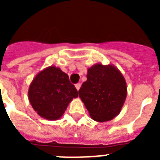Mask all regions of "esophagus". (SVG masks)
Returning <instances> with one entry per match:
<instances>
[{
	"label": "esophagus",
	"mask_w": 160,
	"mask_h": 160,
	"mask_svg": "<svg viewBox=\"0 0 160 160\" xmlns=\"http://www.w3.org/2000/svg\"><path fill=\"white\" fill-rule=\"evenodd\" d=\"M75 87L76 89H77V90H79V89L81 87V84H80V83H77V84L75 85Z\"/></svg>",
	"instance_id": "obj_1"
}]
</instances>
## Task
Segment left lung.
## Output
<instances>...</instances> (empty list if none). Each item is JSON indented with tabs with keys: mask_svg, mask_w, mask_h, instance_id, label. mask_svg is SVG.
Masks as SVG:
<instances>
[{
	"mask_svg": "<svg viewBox=\"0 0 160 160\" xmlns=\"http://www.w3.org/2000/svg\"><path fill=\"white\" fill-rule=\"evenodd\" d=\"M87 78L78 94L91 118L99 122L113 119L121 111L128 94L122 73L112 64L97 63L89 68Z\"/></svg>",
	"mask_w": 160,
	"mask_h": 160,
	"instance_id": "obj_1",
	"label": "left lung"
}]
</instances>
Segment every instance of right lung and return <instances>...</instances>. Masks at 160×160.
Segmentation results:
<instances>
[{
    "mask_svg": "<svg viewBox=\"0 0 160 160\" xmlns=\"http://www.w3.org/2000/svg\"><path fill=\"white\" fill-rule=\"evenodd\" d=\"M78 96L69 76L54 66L38 73L29 85L28 97L33 110L41 117L57 120L62 116L69 103Z\"/></svg>",
    "mask_w": 160,
    "mask_h": 160,
    "instance_id": "right-lung-1",
    "label": "right lung"
}]
</instances>
